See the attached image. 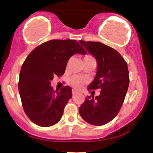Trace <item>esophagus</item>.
I'll list each match as a JSON object with an SVG mask.
<instances>
[{
    "label": "esophagus",
    "mask_w": 153,
    "mask_h": 153,
    "mask_svg": "<svg viewBox=\"0 0 153 153\" xmlns=\"http://www.w3.org/2000/svg\"><path fill=\"white\" fill-rule=\"evenodd\" d=\"M77 93H78V91H75V90H73V95H74V94H76Z\"/></svg>",
    "instance_id": "obj_1"
}]
</instances>
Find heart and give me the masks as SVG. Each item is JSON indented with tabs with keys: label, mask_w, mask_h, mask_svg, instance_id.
<instances>
[{
	"label": "heart",
	"mask_w": 153,
	"mask_h": 153,
	"mask_svg": "<svg viewBox=\"0 0 153 153\" xmlns=\"http://www.w3.org/2000/svg\"><path fill=\"white\" fill-rule=\"evenodd\" d=\"M85 57H90L89 56H86ZM86 82V79L84 77L79 76V75H74V76L71 77L69 79V83L71 84L72 86H73L75 88H80L83 86L84 84Z\"/></svg>",
	"instance_id": "1"
}]
</instances>
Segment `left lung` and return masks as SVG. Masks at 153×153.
Masks as SVG:
<instances>
[{
	"label": "left lung",
	"mask_w": 153,
	"mask_h": 153,
	"mask_svg": "<svg viewBox=\"0 0 153 153\" xmlns=\"http://www.w3.org/2000/svg\"><path fill=\"white\" fill-rule=\"evenodd\" d=\"M79 42L97 62L96 75L88 90L101 88L99 96L85 98L79 113L90 124L104 125L118 114L124 101L129 83L127 64L117 50L104 44Z\"/></svg>",
	"instance_id": "8db88e82"
}]
</instances>
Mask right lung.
Instances as JSON below:
<instances>
[{
    "mask_svg": "<svg viewBox=\"0 0 153 153\" xmlns=\"http://www.w3.org/2000/svg\"><path fill=\"white\" fill-rule=\"evenodd\" d=\"M75 54H86L75 40H50L36 47L22 65L19 94L26 114L36 125L51 127L60 120L72 98V89L65 86L54 91L51 80L64 74L67 63Z\"/></svg>",
    "mask_w": 153,
    "mask_h": 153,
    "instance_id": "1",
    "label": "right lung"
}]
</instances>
